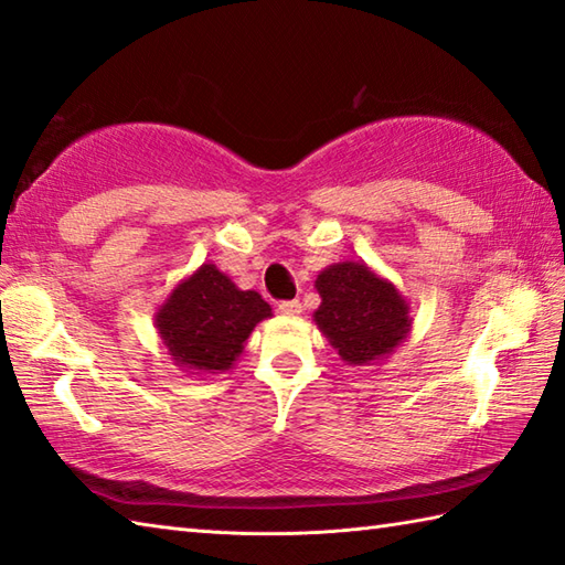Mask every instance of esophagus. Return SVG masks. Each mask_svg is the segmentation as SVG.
Masks as SVG:
<instances>
[{"instance_id":"1","label":"esophagus","mask_w":565,"mask_h":565,"mask_svg":"<svg viewBox=\"0 0 565 565\" xmlns=\"http://www.w3.org/2000/svg\"><path fill=\"white\" fill-rule=\"evenodd\" d=\"M279 313L281 316H289V318L299 316L301 313V303L299 301H281L279 303Z\"/></svg>"}]
</instances>
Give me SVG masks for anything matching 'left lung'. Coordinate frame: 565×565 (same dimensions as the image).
Here are the masks:
<instances>
[{
  "label": "left lung",
  "instance_id": "obj_1",
  "mask_svg": "<svg viewBox=\"0 0 565 565\" xmlns=\"http://www.w3.org/2000/svg\"><path fill=\"white\" fill-rule=\"evenodd\" d=\"M313 321L345 365H373L409 335V303L365 262H338L316 276Z\"/></svg>",
  "mask_w": 565,
  "mask_h": 565
}]
</instances>
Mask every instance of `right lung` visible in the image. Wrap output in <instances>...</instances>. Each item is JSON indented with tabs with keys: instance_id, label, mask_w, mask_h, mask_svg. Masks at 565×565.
Wrapping results in <instances>:
<instances>
[{
	"instance_id": "add662e5",
	"label": "right lung",
	"mask_w": 565,
	"mask_h": 565,
	"mask_svg": "<svg viewBox=\"0 0 565 565\" xmlns=\"http://www.w3.org/2000/svg\"><path fill=\"white\" fill-rule=\"evenodd\" d=\"M264 318H271V306L259 294L242 291L217 266L202 264L158 306L156 328L180 371L214 375L237 363Z\"/></svg>"
}]
</instances>
